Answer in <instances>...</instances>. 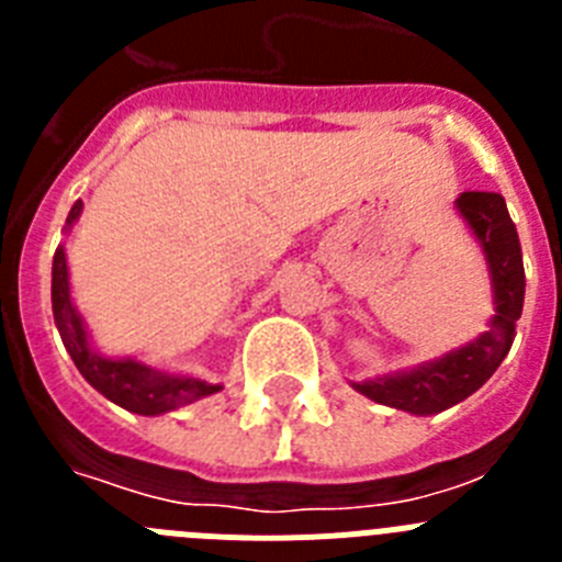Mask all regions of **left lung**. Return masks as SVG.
Wrapping results in <instances>:
<instances>
[{
  "label": "left lung",
  "mask_w": 562,
  "mask_h": 562,
  "mask_svg": "<svg viewBox=\"0 0 562 562\" xmlns=\"http://www.w3.org/2000/svg\"><path fill=\"white\" fill-rule=\"evenodd\" d=\"M456 211L484 252L493 284V315L486 321V331L414 369L351 382L357 394L411 416L441 414L475 394L513 349L515 324L524 312V256L504 196L490 191H464L456 200Z\"/></svg>",
  "instance_id": "left-lung-1"
}]
</instances>
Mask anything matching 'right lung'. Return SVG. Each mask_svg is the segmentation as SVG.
Returning <instances> with one entry per match:
<instances>
[{"instance_id": "add662e5", "label": "right lung", "mask_w": 562, "mask_h": 562, "mask_svg": "<svg viewBox=\"0 0 562 562\" xmlns=\"http://www.w3.org/2000/svg\"><path fill=\"white\" fill-rule=\"evenodd\" d=\"M83 211V202L78 200L69 207L67 225L64 233L72 231ZM53 317H56V329L64 340V349L69 351L76 369L81 371L83 380L106 396L109 402L121 405L123 411L140 416H160L171 411L191 405L196 400L222 391L220 382L200 380L193 374H171L160 371L154 366H146L137 357H109L95 349V342L89 337L87 321L72 304V292H69V267L67 250L58 245L53 256Z\"/></svg>"}]
</instances>
